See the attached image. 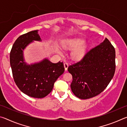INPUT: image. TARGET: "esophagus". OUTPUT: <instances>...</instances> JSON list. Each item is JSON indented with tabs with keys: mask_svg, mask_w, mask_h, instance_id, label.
Here are the masks:
<instances>
[{
	"mask_svg": "<svg viewBox=\"0 0 127 127\" xmlns=\"http://www.w3.org/2000/svg\"><path fill=\"white\" fill-rule=\"evenodd\" d=\"M64 69H65V70H67L68 68V63H64Z\"/></svg>",
	"mask_w": 127,
	"mask_h": 127,
	"instance_id": "esophagus-1",
	"label": "esophagus"
}]
</instances>
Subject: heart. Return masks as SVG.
<instances>
[{
  "label": "heart",
  "instance_id": "heart-1",
  "mask_svg": "<svg viewBox=\"0 0 127 127\" xmlns=\"http://www.w3.org/2000/svg\"><path fill=\"white\" fill-rule=\"evenodd\" d=\"M85 41L82 38L76 37L67 38L62 42V47L67 50H73L71 57L75 61H79L83 58L86 51L87 46ZM56 51L58 53L62 54V50L58 46H55Z\"/></svg>",
  "mask_w": 127,
  "mask_h": 127
}]
</instances>
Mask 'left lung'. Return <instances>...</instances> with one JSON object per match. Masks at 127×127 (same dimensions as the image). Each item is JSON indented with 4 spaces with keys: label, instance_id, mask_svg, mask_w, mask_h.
I'll use <instances>...</instances> for the list:
<instances>
[{
    "label": "left lung",
    "instance_id": "1",
    "mask_svg": "<svg viewBox=\"0 0 127 127\" xmlns=\"http://www.w3.org/2000/svg\"><path fill=\"white\" fill-rule=\"evenodd\" d=\"M115 50L107 38L69 66L73 77L70 88L76 97L88 99L100 94L110 83L115 70Z\"/></svg>",
    "mask_w": 127,
    "mask_h": 127
}]
</instances>
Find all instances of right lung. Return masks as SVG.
Here are the masks:
<instances>
[{"instance_id": "right-lung-1", "label": "right lung", "mask_w": 127, "mask_h": 127, "mask_svg": "<svg viewBox=\"0 0 127 127\" xmlns=\"http://www.w3.org/2000/svg\"><path fill=\"white\" fill-rule=\"evenodd\" d=\"M38 30L20 36L10 53V64L14 80L21 91L30 97L43 98L52 91L54 84L64 72L63 62L53 63L45 58L34 63L25 62L24 50L30 44L42 41Z\"/></svg>"}]
</instances>
